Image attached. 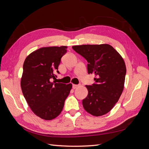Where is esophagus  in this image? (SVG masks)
I'll return each instance as SVG.
<instances>
[{
  "instance_id": "1",
  "label": "esophagus",
  "mask_w": 149,
  "mask_h": 149,
  "mask_svg": "<svg viewBox=\"0 0 149 149\" xmlns=\"http://www.w3.org/2000/svg\"><path fill=\"white\" fill-rule=\"evenodd\" d=\"M78 86H79V85H78V84H73V89L77 88Z\"/></svg>"
}]
</instances>
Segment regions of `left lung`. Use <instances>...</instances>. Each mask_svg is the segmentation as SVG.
Masks as SVG:
<instances>
[{
	"instance_id": "8db88e82",
	"label": "left lung",
	"mask_w": 149,
	"mask_h": 149,
	"mask_svg": "<svg viewBox=\"0 0 149 149\" xmlns=\"http://www.w3.org/2000/svg\"><path fill=\"white\" fill-rule=\"evenodd\" d=\"M88 61V73L95 76V83L86 85L87 97L82 101L84 109L94 116L109 112L123 91L126 67L123 58L108 44L83 45L72 47Z\"/></svg>"
}]
</instances>
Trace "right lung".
Instances as JSON below:
<instances>
[{
	"mask_svg": "<svg viewBox=\"0 0 149 149\" xmlns=\"http://www.w3.org/2000/svg\"><path fill=\"white\" fill-rule=\"evenodd\" d=\"M67 47L41 48L26 58L21 78L24 96L33 113L45 120L55 119L61 113L72 84L56 83L61 58Z\"/></svg>",
	"mask_w": 149,
	"mask_h": 149,
	"instance_id": "1",
	"label": "right lung"
}]
</instances>
